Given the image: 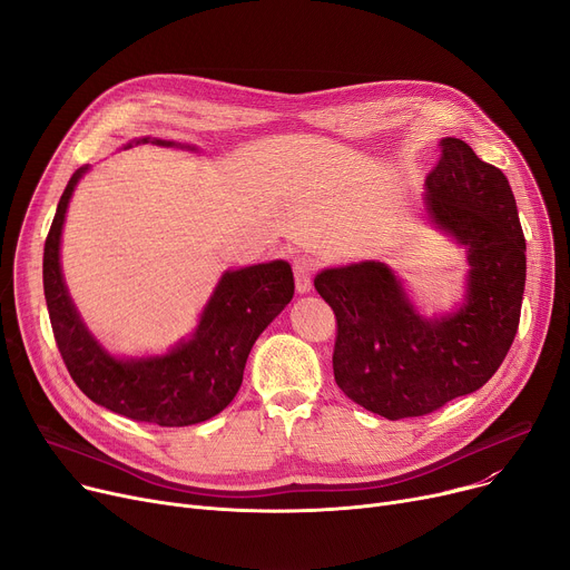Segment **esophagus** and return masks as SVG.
Returning a JSON list of instances; mask_svg holds the SVG:
<instances>
[{"label": "esophagus", "instance_id": "obj_1", "mask_svg": "<svg viewBox=\"0 0 570 570\" xmlns=\"http://www.w3.org/2000/svg\"><path fill=\"white\" fill-rule=\"evenodd\" d=\"M314 261L307 256H297L293 258V277H295V288L297 293H309L312 291V275H314Z\"/></svg>", "mask_w": 570, "mask_h": 570}]
</instances>
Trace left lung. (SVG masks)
Returning <instances> with one entry per match:
<instances>
[{"label":"left lung","instance_id":"left-lung-1","mask_svg":"<svg viewBox=\"0 0 570 570\" xmlns=\"http://www.w3.org/2000/svg\"><path fill=\"white\" fill-rule=\"evenodd\" d=\"M439 147L425 207L469 249L462 309L423 318L393 269L374 261L323 269L314 279L337 318V385L387 421L428 415L485 385L520 325L527 245L511 185L464 140L443 138Z\"/></svg>","mask_w":570,"mask_h":570}]
</instances>
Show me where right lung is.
<instances>
[{"mask_svg": "<svg viewBox=\"0 0 570 570\" xmlns=\"http://www.w3.org/2000/svg\"><path fill=\"white\" fill-rule=\"evenodd\" d=\"M85 170L69 179L59 198L43 249V293L59 355L80 391L112 413L161 428L209 421L233 402L254 342L291 303L295 288L291 265L273 261L226 273L189 342L164 357L115 361L85 331L59 269L67 205Z\"/></svg>", "mask_w": 570, "mask_h": 570, "instance_id": "1", "label": "right lung"}]
</instances>
